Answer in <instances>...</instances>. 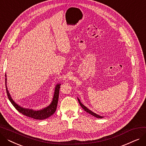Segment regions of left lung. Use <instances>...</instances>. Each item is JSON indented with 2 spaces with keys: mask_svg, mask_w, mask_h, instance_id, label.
I'll list each match as a JSON object with an SVG mask.
<instances>
[{
  "mask_svg": "<svg viewBox=\"0 0 146 146\" xmlns=\"http://www.w3.org/2000/svg\"><path fill=\"white\" fill-rule=\"evenodd\" d=\"M78 101H79V104H80V106H82V108L84 110H85L86 112H87L88 113H90V115H93V116H94L95 117H96V118H104V117H102V116H100V115H98L96 114L95 113L93 112L92 111H91L90 110H89V109H88L86 106H84V105L80 102V100H79V99H78Z\"/></svg>",
  "mask_w": 146,
  "mask_h": 146,
  "instance_id": "obj_1",
  "label": "left lung"
}]
</instances>
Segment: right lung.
I'll return each mask as SVG.
<instances>
[{
  "label": "right lung",
  "mask_w": 146,
  "mask_h": 146,
  "mask_svg": "<svg viewBox=\"0 0 146 146\" xmlns=\"http://www.w3.org/2000/svg\"><path fill=\"white\" fill-rule=\"evenodd\" d=\"M5 86H6V94L8 97L9 101H11V104L13 105V106L15 107L16 110H17L20 113L24 115L25 116L32 118L35 119H38V120H42L47 118L54 113V112L56 111L57 104H58V96H59V90L60 88V84H58L56 85L55 88V92L54 94V97L52 99V101L51 104L46 108L40 110V111H33L32 110H28V109H25L23 108L22 107L19 106L18 105H17L15 103L11 97V95L9 93L8 90H7V87H6V75L5 74Z\"/></svg>",
  "instance_id": "add662e5"
}]
</instances>
